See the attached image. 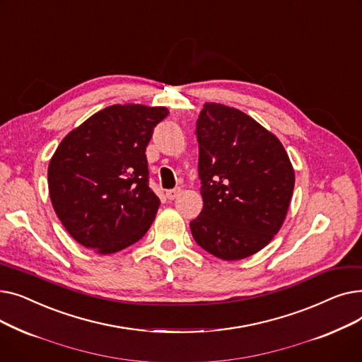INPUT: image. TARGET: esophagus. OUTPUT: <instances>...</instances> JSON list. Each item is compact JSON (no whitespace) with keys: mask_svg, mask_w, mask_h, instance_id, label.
<instances>
[{"mask_svg":"<svg viewBox=\"0 0 362 362\" xmlns=\"http://www.w3.org/2000/svg\"><path fill=\"white\" fill-rule=\"evenodd\" d=\"M180 192H182L180 187H175V189H170V191H167L165 197H167V199L173 201V199H176L180 195Z\"/></svg>","mask_w":362,"mask_h":362,"instance_id":"obj_1","label":"esophagus"}]
</instances>
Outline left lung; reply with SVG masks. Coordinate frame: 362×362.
I'll list each match as a JSON object with an SVG mask.
<instances>
[{"mask_svg": "<svg viewBox=\"0 0 362 362\" xmlns=\"http://www.w3.org/2000/svg\"><path fill=\"white\" fill-rule=\"evenodd\" d=\"M204 208L191 221L202 250L226 261L267 245L286 217L295 173L280 141L245 112L208 103L197 120Z\"/></svg>", "mask_w": 362, "mask_h": 362, "instance_id": "8db88e82", "label": "left lung"}]
</instances>
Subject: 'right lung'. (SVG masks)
<instances>
[{"instance_id": "1", "label": "right lung", "mask_w": 362, "mask_h": 362, "mask_svg": "<svg viewBox=\"0 0 362 362\" xmlns=\"http://www.w3.org/2000/svg\"><path fill=\"white\" fill-rule=\"evenodd\" d=\"M165 107L111 105L71 130L48 167L51 202L70 236L112 254L148 232L160 206L149 187L146 146Z\"/></svg>"}]
</instances>
